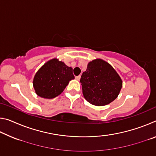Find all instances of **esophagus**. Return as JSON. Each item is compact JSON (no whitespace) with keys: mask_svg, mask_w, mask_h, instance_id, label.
Instances as JSON below:
<instances>
[{"mask_svg":"<svg viewBox=\"0 0 156 156\" xmlns=\"http://www.w3.org/2000/svg\"><path fill=\"white\" fill-rule=\"evenodd\" d=\"M80 76H76V80H80Z\"/></svg>","mask_w":156,"mask_h":156,"instance_id":"34e87169","label":"esophagus"}]
</instances>
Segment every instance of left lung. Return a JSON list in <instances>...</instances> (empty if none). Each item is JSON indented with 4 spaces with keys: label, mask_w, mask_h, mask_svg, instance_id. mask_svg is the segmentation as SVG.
I'll return each mask as SVG.
<instances>
[{
    "label": "left lung",
    "mask_w": 156,
    "mask_h": 156,
    "mask_svg": "<svg viewBox=\"0 0 156 156\" xmlns=\"http://www.w3.org/2000/svg\"><path fill=\"white\" fill-rule=\"evenodd\" d=\"M84 98L95 106H105L118 96L122 79L109 63L97 58L89 62L80 78Z\"/></svg>",
    "instance_id": "8db88e82"
}]
</instances>
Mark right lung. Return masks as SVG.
<instances>
[{"instance_id":"add662e5","label":"right lung","mask_w":156,"mask_h":156,"mask_svg":"<svg viewBox=\"0 0 156 156\" xmlns=\"http://www.w3.org/2000/svg\"><path fill=\"white\" fill-rule=\"evenodd\" d=\"M73 79V69L58 58H53L44 63L36 73L33 86L38 96L51 99L59 96Z\"/></svg>"}]
</instances>
